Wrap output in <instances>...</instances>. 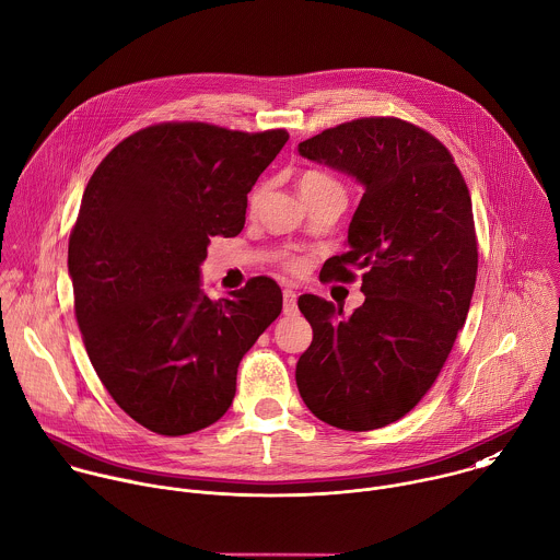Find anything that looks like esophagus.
<instances>
[{
  "label": "esophagus",
  "instance_id": "obj_1",
  "mask_svg": "<svg viewBox=\"0 0 560 560\" xmlns=\"http://www.w3.org/2000/svg\"><path fill=\"white\" fill-rule=\"evenodd\" d=\"M296 312H299V307H296V292L285 288L283 290V314L285 316H296Z\"/></svg>",
  "mask_w": 560,
  "mask_h": 560
}]
</instances>
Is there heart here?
I'll return each mask as SVG.
<instances>
[{
  "mask_svg": "<svg viewBox=\"0 0 560 560\" xmlns=\"http://www.w3.org/2000/svg\"><path fill=\"white\" fill-rule=\"evenodd\" d=\"M329 182H334L331 177H327V175H323V173H318V171H305L303 175H301V179H299V189H305V186H318V184H329ZM288 266L290 268H296L299 266V261H288Z\"/></svg>",
  "mask_w": 560,
  "mask_h": 560,
  "instance_id": "b5f03b06",
  "label": "heart"
}]
</instances>
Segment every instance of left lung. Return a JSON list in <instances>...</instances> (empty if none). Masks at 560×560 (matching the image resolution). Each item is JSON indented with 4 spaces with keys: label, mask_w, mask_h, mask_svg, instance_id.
<instances>
[{
    "label": "left lung",
    "mask_w": 560,
    "mask_h": 560,
    "mask_svg": "<svg viewBox=\"0 0 560 560\" xmlns=\"http://www.w3.org/2000/svg\"><path fill=\"white\" fill-rule=\"evenodd\" d=\"M299 153L362 186L347 253L325 277L362 270L364 303L345 316L320 296L299 299L314 338L296 387L318 420L374 431L424 398L466 323L477 281L470 194L448 149L400 118L325 129Z\"/></svg>",
    "instance_id": "8db88e82"
}]
</instances>
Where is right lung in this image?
<instances>
[{
    "label": "right lung",
    "mask_w": 560,
    "mask_h": 560,
    "mask_svg": "<svg viewBox=\"0 0 560 560\" xmlns=\"http://www.w3.org/2000/svg\"><path fill=\"white\" fill-rule=\"evenodd\" d=\"M285 129L164 122L114 147L88 182L70 235L74 312L114 402L160 435H189L233 405L244 353L281 314L266 277L213 301L211 237H235Z\"/></svg>",
    "instance_id": "1"
}]
</instances>
